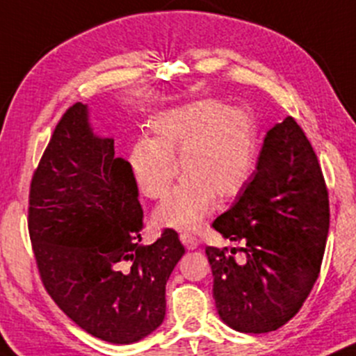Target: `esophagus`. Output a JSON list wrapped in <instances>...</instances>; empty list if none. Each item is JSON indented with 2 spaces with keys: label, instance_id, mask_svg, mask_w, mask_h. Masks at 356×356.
<instances>
[{
  "label": "esophagus",
  "instance_id": "34e87169",
  "mask_svg": "<svg viewBox=\"0 0 356 356\" xmlns=\"http://www.w3.org/2000/svg\"><path fill=\"white\" fill-rule=\"evenodd\" d=\"M179 241L183 242V245H185L188 250L197 249V247L200 245L198 238L195 237V235H191V234H181V235H179Z\"/></svg>",
  "mask_w": 356,
  "mask_h": 356
}]
</instances>
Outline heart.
Here are the masks:
<instances>
[{
	"instance_id": "1",
	"label": "heart",
	"mask_w": 356,
	"mask_h": 356,
	"mask_svg": "<svg viewBox=\"0 0 356 356\" xmlns=\"http://www.w3.org/2000/svg\"><path fill=\"white\" fill-rule=\"evenodd\" d=\"M151 127L154 139L141 138L129 154L136 185L147 198H163L178 177L179 156L185 179L158 207L154 222L197 230L213 211L217 197H237L252 173V118L242 107L205 99L158 114Z\"/></svg>"
}]
</instances>
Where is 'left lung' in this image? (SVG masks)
I'll return each mask as SVG.
<instances>
[{"instance_id":"1","label":"left lung","mask_w":356,"mask_h":356,"mask_svg":"<svg viewBox=\"0 0 356 356\" xmlns=\"http://www.w3.org/2000/svg\"><path fill=\"white\" fill-rule=\"evenodd\" d=\"M211 227L241 243L205 249L222 321L269 333L296 316L321 269L330 202L313 146L291 115L267 131L252 181ZM237 250L242 263L231 255Z\"/></svg>"}]
</instances>
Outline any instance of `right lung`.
<instances>
[{
    "label": "right lung",
    "mask_w": 356,
    "mask_h": 356,
    "mask_svg": "<svg viewBox=\"0 0 356 356\" xmlns=\"http://www.w3.org/2000/svg\"><path fill=\"white\" fill-rule=\"evenodd\" d=\"M138 195L114 139L95 136L87 106L74 104L31 178L28 230L47 293L75 325L114 345L161 325L166 281L185 254L171 229L139 243Z\"/></svg>",
    "instance_id": "1"
}]
</instances>
